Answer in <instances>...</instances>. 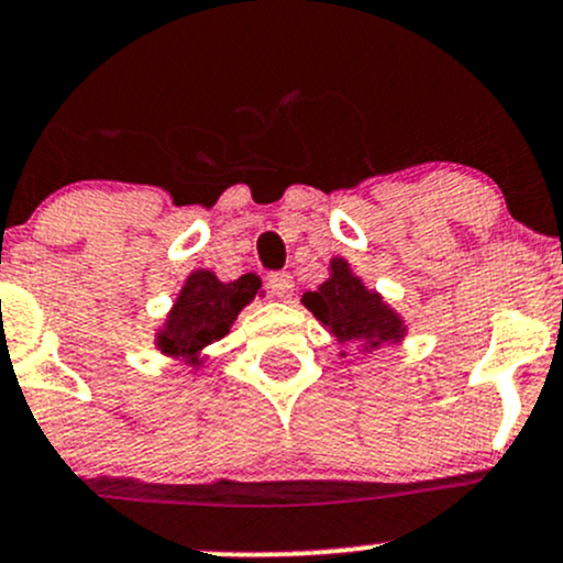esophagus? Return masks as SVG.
<instances>
[{"label": "esophagus", "mask_w": 563, "mask_h": 563, "mask_svg": "<svg viewBox=\"0 0 563 563\" xmlns=\"http://www.w3.org/2000/svg\"><path fill=\"white\" fill-rule=\"evenodd\" d=\"M268 289L276 295V298H282V300L292 298V289H295L292 276H289L287 271H279V274H271L268 276Z\"/></svg>", "instance_id": "obj_1"}]
</instances>
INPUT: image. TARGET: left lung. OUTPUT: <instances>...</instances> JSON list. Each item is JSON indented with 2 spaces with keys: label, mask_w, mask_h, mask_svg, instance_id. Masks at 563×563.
I'll return each instance as SVG.
<instances>
[{
  "label": "left lung",
  "mask_w": 563,
  "mask_h": 563,
  "mask_svg": "<svg viewBox=\"0 0 563 563\" xmlns=\"http://www.w3.org/2000/svg\"><path fill=\"white\" fill-rule=\"evenodd\" d=\"M300 303L322 322L324 330H330L341 346L362 343V352H376L384 343H400L408 332L400 313L376 289H367L343 257L330 260V279L319 284L313 292H303ZM341 356H346V352H341Z\"/></svg>",
  "instance_id": "left-lung-1"
}]
</instances>
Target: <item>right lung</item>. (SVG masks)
<instances>
[{
    "label": "right lung",
    "mask_w": 563,
    "mask_h": 563,
    "mask_svg": "<svg viewBox=\"0 0 563 563\" xmlns=\"http://www.w3.org/2000/svg\"><path fill=\"white\" fill-rule=\"evenodd\" d=\"M257 289L260 282L252 274L220 282L207 268L192 271L163 328L155 332V349L198 371L207 362V349L231 332L235 317L255 300Z\"/></svg>",
    "instance_id": "obj_1"
}]
</instances>
